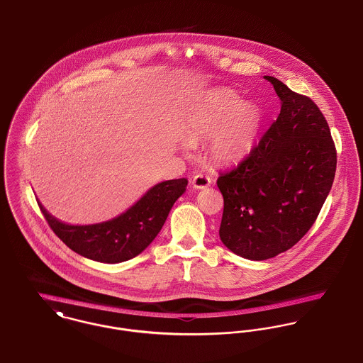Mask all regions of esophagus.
Wrapping results in <instances>:
<instances>
[{
	"instance_id": "34e87169",
	"label": "esophagus",
	"mask_w": 363,
	"mask_h": 363,
	"mask_svg": "<svg viewBox=\"0 0 363 363\" xmlns=\"http://www.w3.org/2000/svg\"><path fill=\"white\" fill-rule=\"evenodd\" d=\"M191 182H192V186L195 189H204V188H207L210 185L211 179L207 175H204V174H196Z\"/></svg>"
}]
</instances>
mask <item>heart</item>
Returning <instances> with one entry per match:
<instances>
[{"mask_svg":"<svg viewBox=\"0 0 363 363\" xmlns=\"http://www.w3.org/2000/svg\"><path fill=\"white\" fill-rule=\"evenodd\" d=\"M261 118V109L254 102L239 105L235 94L216 91L188 118L186 137L191 142L213 137L214 159L223 164H235L250 153Z\"/></svg>","mask_w":363,"mask_h":363,"instance_id":"b5f03b06","label":"heart"}]
</instances>
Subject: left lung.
Returning a JSON list of instances; mask_svg holds the SVG:
<instances>
[{"label":"left lung","mask_w":363,"mask_h":363,"mask_svg":"<svg viewBox=\"0 0 363 363\" xmlns=\"http://www.w3.org/2000/svg\"><path fill=\"white\" fill-rule=\"evenodd\" d=\"M281 101L278 118L250 153L220 172V238L235 254L262 261L291 249L316 221L329 195L337 152L316 104L265 76Z\"/></svg>","instance_id":"left-lung-1"}]
</instances>
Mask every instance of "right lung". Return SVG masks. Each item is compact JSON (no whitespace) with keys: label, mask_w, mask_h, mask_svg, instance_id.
Returning <instances> with one entry per match:
<instances>
[{"label":"right lung","mask_w":363,"mask_h":363,"mask_svg":"<svg viewBox=\"0 0 363 363\" xmlns=\"http://www.w3.org/2000/svg\"><path fill=\"white\" fill-rule=\"evenodd\" d=\"M186 185V178L160 182L121 216L95 225L60 223L41 203L38 206L50 228L69 249L94 261L116 264L134 258L153 242Z\"/></svg>","instance_id":"add662e5"}]
</instances>
